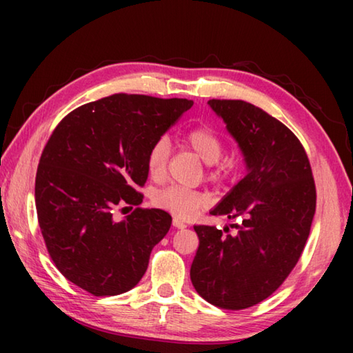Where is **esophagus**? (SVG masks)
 <instances>
[{"label":"esophagus","instance_id":"34e87169","mask_svg":"<svg viewBox=\"0 0 353 353\" xmlns=\"http://www.w3.org/2000/svg\"><path fill=\"white\" fill-rule=\"evenodd\" d=\"M172 225L177 227V229H185V227H187V224H185L183 221H182V219H179V218H174V219H172Z\"/></svg>","mask_w":353,"mask_h":353}]
</instances>
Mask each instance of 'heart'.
<instances>
[{"instance_id":"b5f03b06","label":"heart","mask_w":353,"mask_h":353,"mask_svg":"<svg viewBox=\"0 0 353 353\" xmlns=\"http://www.w3.org/2000/svg\"><path fill=\"white\" fill-rule=\"evenodd\" d=\"M182 140L191 151L207 163V174L213 181H224L230 176L234 165L229 159H221L224 152V140L212 126H196L183 134ZM170 141L159 139L152 143L146 155V168L152 177H162L170 159ZM152 204L174 214L177 218H191L208 204V196L198 190H188L179 185H170L155 191Z\"/></svg>"}]
</instances>
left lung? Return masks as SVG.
Masks as SVG:
<instances>
[{
  "label": "left lung",
  "instance_id": "left-lung-1",
  "mask_svg": "<svg viewBox=\"0 0 353 353\" xmlns=\"http://www.w3.org/2000/svg\"><path fill=\"white\" fill-rule=\"evenodd\" d=\"M246 157L249 172L214 216L241 218L229 229L194 225L199 246L191 283L224 310H244L270 297L294 270L310 235L316 185L297 137L260 107L241 99H210Z\"/></svg>",
  "mask_w": 353,
  "mask_h": 353
}]
</instances>
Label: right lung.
<instances>
[{"instance_id":"right-lung-1","label":"right lung","mask_w":353,"mask_h":353,"mask_svg":"<svg viewBox=\"0 0 353 353\" xmlns=\"http://www.w3.org/2000/svg\"><path fill=\"white\" fill-rule=\"evenodd\" d=\"M188 99L117 93L70 112L46 141L35 176V207L48 254L65 279L93 296L126 292L148 270L171 214L143 208L146 155ZM135 205L117 223V206Z\"/></svg>"}]
</instances>
